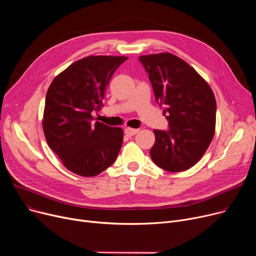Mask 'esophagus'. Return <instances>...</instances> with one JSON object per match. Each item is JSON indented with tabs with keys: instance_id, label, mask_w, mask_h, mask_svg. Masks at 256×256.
I'll use <instances>...</instances> for the list:
<instances>
[{
	"instance_id": "obj_1",
	"label": "esophagus",
	"mask_w": 256,
	"mask_h": 256,
	"mask_svg": "<svg viewBox=\"0 0 256 256\" xmlns=\"http://www.w3.org/2000/svg\"><path fill=\"white\" fill-rule=\"evenodd\" d=\"M139 132V130L138 128H126V130H124V132H126V135H128V136H134V135H136V134Z\"/></svg>"
}]
</instances>
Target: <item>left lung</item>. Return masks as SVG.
Instances as JSON below:
<instances>
[{"label": "left lung", "mask_w": 256, "mask_h": 256, "mask_svg": "<svg viewBox=\"0 0 256 256\" xmlns=\"http://www.w3.org/2000/svg\"><path fill=\"white\" fill-rule=\"evenodd\" d=\"M156 100L164 106L168 130H154V163L170 172L190 169L202 158L214 134L217 104L206 80L170 52L140 56Z\"/></svg>", "instance_id": "8db88e82"}]
</instances>
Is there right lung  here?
<instances>
[{"instance_id": "1", "label": "right lung", "mask_w": 256, "mask_h": 256, "mask_svg": "<svg viewBox=\"0 0 256 256\" xmlns=\"http://www.w3.org/2000/svg\"><path fill=\"white\" fill-rule=\"evenodd\" d=\"M128 58L89 56L58 74L46 96L42 126L48 146L63 165L80 176H96L110 167L124 141L120 128L96 121L108 84Z\"/></svg>"}]
</instances>
